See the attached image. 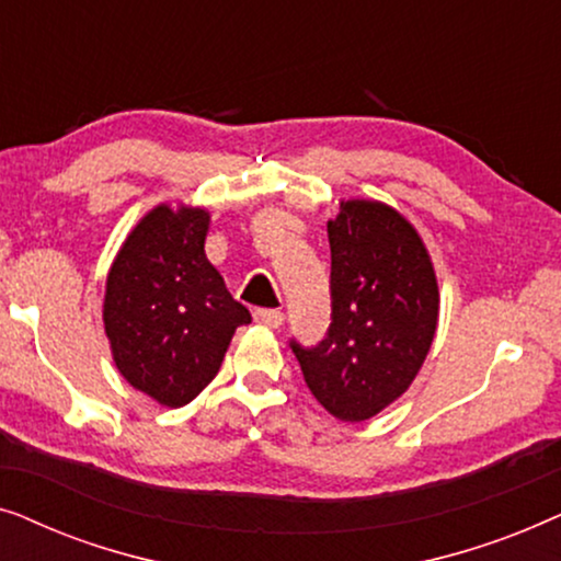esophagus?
I'll return each mask as SVG.
<instances>
[{
    "mask_svg": "<svg viewBox=\"0 0 561 561\" xmlns=\"http://www.w3.org/2000/svg\"><path fill=\"white\" fill-rule=\"evenodd\" d=\"M252 317H255L257 324L271 327V329H278L283 321H286V313L278 311V309H255V313H252Z\"/></svg>",
    "mask_w": 561,
    "mask_h": 561,
    "instance_id": "34e87169",
    "label": "esophagus"
}]
</instances>
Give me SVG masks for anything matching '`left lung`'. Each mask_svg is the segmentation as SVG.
Instances as JSON below:
<instances>
[{
  "instance_id": "8db88e82",
  "label": "left lung",
  "mask_w": 561,
  "mask_h": 561,
  "mask_svg": "<svg viewBox=\"0 0 561 561\" xmlns=\"http://www.w3.org/2000/svg\"><path fill=\"white\" fill-rule=\"evenodd\" d=\"M332 324L313 347L290 340L313 398L365 421L405 393L436 334L439 288L409 221L380 202H342L327 225Z\"/></svg>"
}]
</instances>
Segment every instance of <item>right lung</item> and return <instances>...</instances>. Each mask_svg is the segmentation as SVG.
<instances>
[{
	"instance_id": "1",
	"label": "right lung",
	"mask_w": 561,
	"mask_h": 561,
	"mask_svg": "<svg viewBox=\"0 0 561 561\" xmlns=\"http://www.w3.org/2000/svg\"><path fill=\"white\" fill-rule=\"evenodd\" d=\"M206 232L204 209L158 206L129 232L106 278L114 363L129 386L171 409L209 386L234 329L250 324L206 260Z\"/></svg>"
}]
</instances>
